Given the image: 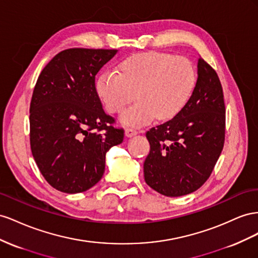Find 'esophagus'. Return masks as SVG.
Returning <instances> with one entry per match:
<instances>
[{"label": "esophagus", "mask_w": 258, "mask_h": 258, "mask_svg": "<svg viewBox=\"0 0 258 258\" xmlns=\"http://www.w3.org/2000/svg\"><path fill=\"white\" fill-rule=\"evenodd\" d=\"M136 134H138V132H137V130H135V128L128 127V128L125 130V135H126L127 137H133V136H135Z\"/></svg>", "instance_id": "34e87169"}]
</instances>
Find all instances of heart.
<instances>
[{
	"instance_id": "obj_1",
	"label": "heart",
	"mask_w": 258,
	"mask_h": 258,
	"mask_svg": "<svg viewBox=\"0 0 258 258\" xmlns=\"http://www.w3.org/2000/svg\"><path fill=\"white\" fill-rule=\"evenodd\" d=\"M197 84L194 63L185 57L161 51L132 55L120 64V73L106 70L96 82L98 96L110 113L121 115L128 126H144L154 117L170 120L177 115L192 96Z\"/></svg>"
}]
</instances>
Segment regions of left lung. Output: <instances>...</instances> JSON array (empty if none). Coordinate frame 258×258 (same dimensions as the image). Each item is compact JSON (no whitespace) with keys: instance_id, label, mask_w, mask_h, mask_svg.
<instances>
[{"instance_id":"8db88e82","label":"left lung","mask_w":258,"mask_h":258,"mask_svg":"<svg viewBox=\"0 0 258 258\" xmlns=\"http://www.w3.org/2000/svg\"><path fill=\"white\" fill-rule=\"evenodd\" d=\"M226 109L216 71L202 57L192 96L171 120L146 133L145 180L166 197L194 192L209 179L225 144Z\"/></svg>"}]
</instances>
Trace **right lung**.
I'll use <instances>...</instances> for the list:
<instances>
[{"instance_id":"obj_1","label":"right lung","mask_w":258,"mask_h":258,"mask_svg":"<svg viewBox=\"0 0 258 258\" xmlns=\"http://www.w3.org/2000/svg\"><path fill=\"white\" fill-rule=\"evenodd\" d=\"M117 49L68 48L36 81L30 102V146L41 174L66 194L83 192L100 180L106 153L123 142V127L107 114L95 85Z\"/></svg>"}]
</instances>
